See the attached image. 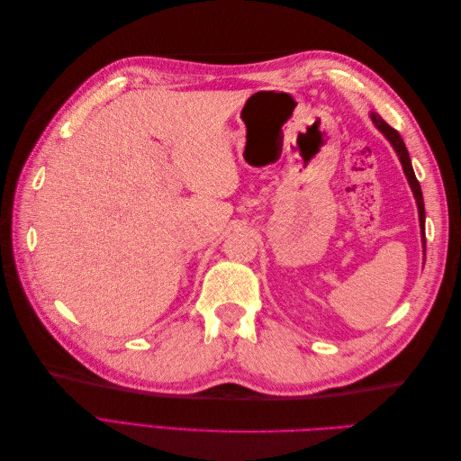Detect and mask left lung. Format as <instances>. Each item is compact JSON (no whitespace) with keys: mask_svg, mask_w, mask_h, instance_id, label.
I'll use <instances>...</instances> for the list:
<instances>
[{"mask_svg":"<svg viewBox=\"0 0 461 461\" xmlns=\"http://www.w3.org/2000/svg\"><path fill=\"white\" fill-rule=\"evenodd\" d=\"M371 121L375 122V127L384 134L386 140H388L390 144H393V148H394V151H396V156H398V159H400V163H402V169H403V173H406V176H408V183H410V186H411V192H413L415 202H417V212H420V227H421L423 249H425V203H423L421 186H420V183H417L415 173H413V167H411V159H410V153H408V149H406V144H403V140H402V136L398 134V131H394L393 127H390V124H388L386 121H383L379 115L371 113Z\"/></svg>","mask_w":461,"mask_h":461,"instance_id":"8db88e82","label":"left lung"}]
</instances>
